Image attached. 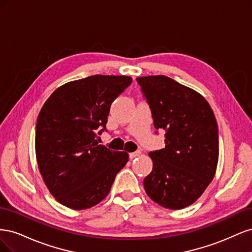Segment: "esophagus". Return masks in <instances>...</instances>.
<instances>
[{
	"instance_id": "obj_1",
	"label": "esophagus",
	"mask_w": 252,
	"mask_h": 252,
	"mask_svg": "<svg viewBox=\"0 0 252 252\" xmlns=\"http://www.w3.org/2000/svg\"><path fill=\"white\" fill-rule=\"evenodd\" d=\"M141 155V152L140 151H135V152H131V154H129V158L130 159H133L134 158H136V157H139Z\"/></svg>"
}]
</instances>
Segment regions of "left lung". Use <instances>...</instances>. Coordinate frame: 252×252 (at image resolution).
<instances>
[{
    "instance_id": "obj_1",
    "label": "left lung",
    "mask_w": 252,
    "mask_h": 252,
    "mask_svg": "<svg viewBox=\"0 0 252 252\" xmlns=\"http://www.w3.org/2000/svg\"><path fill=\"white\" fill-rule=\"evenodd\" d=\"M156 129H165V148L149 152L152 171L144 179L150 199L162 207L193 204L213 180L219 161L215 114L195 90L165 75L136 78Z\"/></svg>"
}]
</instances>
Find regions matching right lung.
<instances>
[{
  "mask_svg": "<svg viewBox=\"0 0 252 252\" xmlns=\"http://www.w3.org/2000/svg\"><path fill=\"white\" fill-rule=\"evenodd\" d=\"M131 82L126 75H91L60 86L43 105L35 126L37 167L49 192L66 207L100 203L128 162L127 152L98 145L96 131L106 128L111 103Z\"/></svg>",
  "mask_w": 252,
  "mask_h": 252,
  "instance_id": "add662e5",
  "label": "right lung"
}]
</instances>
